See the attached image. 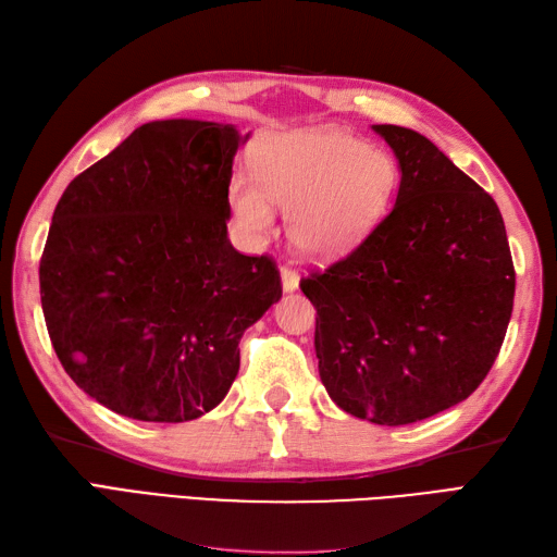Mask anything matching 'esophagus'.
Segmentation results:
<instances>
[{
  "instance_id": "34e87169",
  "label": "esophagus",
  "mask_w": 557,
  "mask_h": 557,
  "mask_svg": "<svg viewBox=\"0 0 557 557\" xmlns=\"http://www.w3.org/2000/svg\"><path fill=\"white\" fill-rule=\"evenodd\" d=\"M280 275H282V289L284 292H296L299 289V273L292 270L289 265H282L280 268Z\"/></svg>"
}]
</instances>
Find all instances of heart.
<instances>
[{
  "label": "heart",
  "mask_w": 557,
  "mask_h": 557,
  "mask_svg": "<svg viewBox=\"0 0 557 557\" xmlns=\"http://www.w3.org/2000/svg\"><path fill=\"white\" fill-rule=\"evenodd\" d=\"M253 165L256 175L230 180L232 213L251 235H268L275 206L289 211V239L310 258L351 251L389 209L398 180L384 151L334 127L268 137Z\"/></svg>",
  "instance_id": "obj_1"
}]
</instances>
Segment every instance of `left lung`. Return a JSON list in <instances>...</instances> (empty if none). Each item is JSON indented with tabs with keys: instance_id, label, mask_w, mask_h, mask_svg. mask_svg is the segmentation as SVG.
<instances>
[{
	"instance_id": "left-lung-1",
	"label": "left lung",
	"mask_w": 557,
	"mask_h": 557,
	"mask_svg": "<svg viewBox=\"0 0 557 557\" xmlns=\"http://www.w3.org/2000/svg\"><path fill=\"white\" fill-rule=\"evenodd\" d=\"M398 159L396 203L342 261L301 280L330 398L398 426L484 382L506 339L515 268L496 201L424 135L372 125Z\"/></svg>"
}]
</instances>
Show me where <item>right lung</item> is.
Wrapping results in <instances>:
<instances>
[{"label":"right lung","mask_w":557,"mask_h":557,"mask_svg":"<svg viewBox=\"0 0 557 557\" xmlns=\"http://www.w3.org/2000/svg\"><path fill=\"white\" fill-rule=\"evenodd\" d=\"M249 135L151 121L77 175L51 215L40 296L51 346L119 416L187 422L239 372V339L280 301V270L227 239L232 161Z\"/></svg>","instance_id":"obj_1"}]
</instances>
